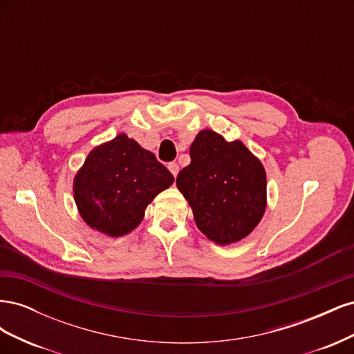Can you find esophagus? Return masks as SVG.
<instances>
[{
  "label": "esophagus",
  "instance_id": "obj_1",
  "mask_svg": "<svg viewBox=\"0 0 354 354\" xmlns=\"http://www.w3.org/2000/svg\"><path fill=\"white\" fill-rule=\"evenodd\" d=\"M168 169L171 171V174H173L174 178H176L177 174H178V164L177 162H169L168 164Z\"/></svg>",
  "mask_w": 354,
  "mask_h": 354
}]
</instances>
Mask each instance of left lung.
<instances>
[{"label":"left lung","mask_w":354,"mask_h":354,"mask_svg":"<svg viewBox=\"0 0 354 354\" xmlns=\"http://www.w3.org/2000/svg\"><path fill=\"white\" fill-rule=\"evenodd\" d=\"M192 162L177 187L190 203L198 229L218 245L238 242L259 224L266 209V171L246 146L211 130L190 146Z\"/></svg>","instance_id":"8db88e82"}]
</instances>
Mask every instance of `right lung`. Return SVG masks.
<instances>
[{"mask_svg": "<svg viewBox=\"0 0 354 354\" xmlns=\"http://www.w3.org/2000/svg\"><path fill=\"white\" fill-rule=\"evenodd\" d=\"M173 181L152 152L120 134L85 159L75 177V202L88 226L122 236L140 224L146 207Z\"/></svg>", "mask_w": 354, "mask_h": 354, "instance_id": "obj_1", "label": "right lung"}]
</instances>
